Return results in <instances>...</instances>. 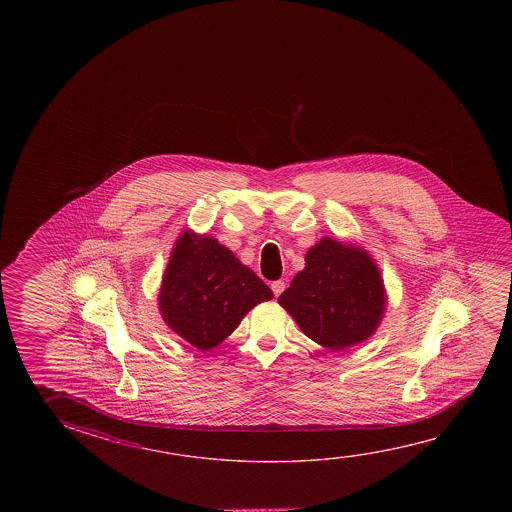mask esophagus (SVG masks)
<instances>
[{"label": "esophagus", "instance_id": "obj_1", "mask_svg": "<svg viewBox=\"0 0 512 512\" xmlns=\"http://www.w3.org/2000/svg\"><path fill=\"white\" fill-rule=\"evenodd\" d=\"M285 289V284L282 282V280H277V282H273L271 284V291L275 293V296H278V294H282V291Z\"/></svg>", "mask_w": 512, "mask_h": 512}]
</instances>
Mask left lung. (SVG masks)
I'll return each instance as SVG.
<instances>
[{
  "mask_svg": "<svg viewBox=\"0 0 512 512\" xmlns=\"http://www.w3.org/2000/svg\"><path fill=\"white\" fill-rule=\"evenodd\" d=\"M278 303L305 336L339 352L377 332L387 294L377 262L362 246L321 237Z\"/></svg>",
  "mask_w": 512,
  "mask_h": 512,
  "instance_id": "left-lung-1",
  "label": "left lung"
}]
</instances>
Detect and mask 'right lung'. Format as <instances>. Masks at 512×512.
Listing matches in <instances>:
<instances>
[{"mask_svg":"<svg viewBox=\"0 0 512 512\" xmlns=\"http://www.w3.org/2000/svg\"><path fill=\"white\" fill-rule=\"evenodd\" d=\"M273 291L212 235L184 230L162 275L160 316L176 336L209 352Z\"/></svg>","mask_w":512,"mask_h":512,"instance_id":"obj_1","label":"right lung"}]
</instances>
